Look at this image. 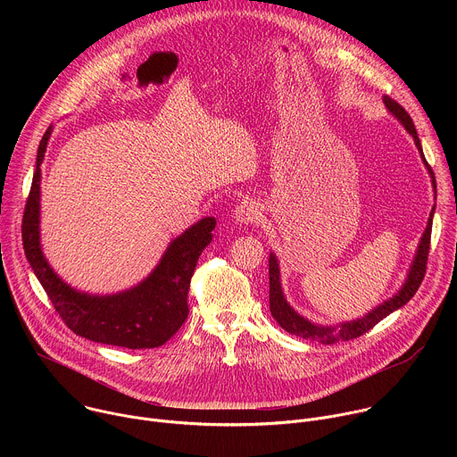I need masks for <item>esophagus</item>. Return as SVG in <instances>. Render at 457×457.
<instances>
[{"label":"esophagus","mask_w":457,"mask_h":457,"mask_svg":"<svg viewBox=\"0 0 457 457\" xmlns=\"http://www.w3.org/2000/svg\"><path fill=\"white\" fill-rule=\"evenodd\" d=\"M233 217H235L237 224H240V226L242 224H253L260 217V208L254 201H244L235 208Z\"/></svg>","instance_id":"34e87169"}]
</instances>
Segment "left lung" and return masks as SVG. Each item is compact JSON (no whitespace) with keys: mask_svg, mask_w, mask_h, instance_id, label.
Wrapping results in <instances>:
<instances>
[{"mask_svg":"<svg viewBox=\"0 0 457 457\" xmlns=\"http://www.w3.org/2000/svg\"><path fill=\"white\" fill-rule=\"evenodd\" d=\"M383 103L386 106V110L393 113L405 128L407 132L414 137V143L421 154V159L432 177V186L436 189V177H434V171L432 168L428 166V162L425 161V155H423V148H421V143H420V137H418V132L414 128V122L411 119V115L407 113V110L396 103L395 99H390L388 96L383 97ZM432 217H434V208L430 212V219H428V224H427V229L420 240V245H418V251H416V256L412 260V266L409 270V275H407V280L403 284V287L393 296L385 300L381 305L374 307L370 312H367L363 318H358V320H353V321H344L340 325H337V328H333V325H316V323H311L309 320H305L303 316H300L289 303L287 300L284 298V293H282V286H280V270H278V260L277 256L271 253L270 254V309H271V314L273 318L278 321L280 328L295 337H300V338H309V340H314L318 344H323V345H333V344H338V342H347V340H353V338H358L361 335H365L367 331H370L374 325L378 321H381L385 316H388L390 312H395L396 309L403 307L414 295L416 291L420 289L423 278H425V271H427V260H428V249H430V233H432Z\"/></svg>","mask_w":457,"mask_h":457,"instance_id":"left-lung-1","label":"left lung"}]
</instances>
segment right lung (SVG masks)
<instances>
[{
    "label": "right lung",
    "instance_id": "1",
    "mask_svg": "<svg viewBox=\"0 0 457 457\" xmlns=\"http://www.w3.org/2000/svg\"><path fill=\"white\" fill-rule=\"evenodd\" d=\"M50 134L52 126L37 148L36 171L21 224L23 249L34 275L61 320L76 335L126 349L161 347L187 318L189 282L201 253L212 242L217 220L206 217L177 237L150 277L132 289L110 296H92L72 289L52 271L39 244V164Z\"/></svg>",
    "mask_w": 457,
    "mask_h": 457
}]
</instances>
